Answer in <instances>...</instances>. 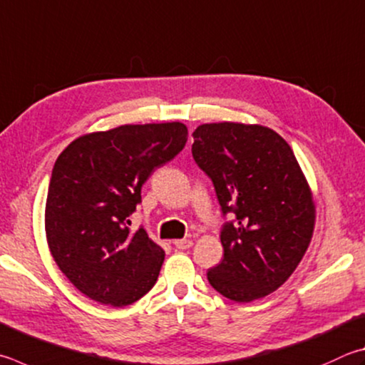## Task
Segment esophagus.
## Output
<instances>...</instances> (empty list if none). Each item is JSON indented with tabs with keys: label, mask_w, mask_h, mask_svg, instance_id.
<instances>
[{
	"label": "esophagus",
	"mask_w": 365,
	"mask_h": 365,
	"mask_svg": "<svg viewBox=\"0 0 365 365\" xmlns=\"http://www.w3.org/2000/svg\"><path fill=\"white\" fill-rule=\"evenodd\" d=\"M174 246H175V249L187 250V249H190L191 246H193V242H191L190 240H175L174 241Z\"/></svg>",
	"instance_id": "esophagus-1"
}]
</instances>
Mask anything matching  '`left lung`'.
I'll list each match as a JSON object with an SVG mask.
<instances>
[{
    "label": "left lung",
    "mask_w": 365,
    "mask_h": 365,
    "mask_svg": "<svg viewBox=\"0 0 365 365\" xmlns=\"http://www.w3.org/2000/svg\"><path fill=\"white\" fill-rule=\"evenodd\" d=\"M196 164L214 183L223 215V260L210 286L233 302L274 292L294 273L314 230V202L292 148L258 124L212 123L193 132Z\"/></svg>",
    "instance_id": "8db88e82"
}]
</instances>
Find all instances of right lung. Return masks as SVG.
I'll return each instance as SVG.
<instances>
[{"label":"right lung","mask_w":365,"mask_h":365,"mask_svg":"<svg viewBox=\"0 0 365 365\" xmlns=\"http://www.w3.org/2000/svg\"><path fill=\"white\" fill-rule=\"evenodd\" d=\"M182 123L124 124L78 137L57 158L46 200V237L57 267L79 292L125 307L150 292L164 250L129 215L142 185L180 153Z\"/></svg>","instance_id":"1"}]
</instances>
